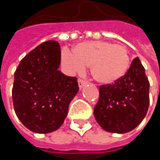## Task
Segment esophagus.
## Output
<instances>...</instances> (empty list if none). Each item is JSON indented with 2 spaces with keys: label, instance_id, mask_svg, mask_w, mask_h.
<instances>
[{
  "label": "esophagus",
  "instance_id": "obj_1",
  "mask_svg": "<svg viewBox=\"0 0 160 160\" xmlns=\"http://www.w3.org/2000/svg\"><path fill=\"white\" fill-rule=\"evenodd\" d=\"M78 83H79V87H80V89H82L85 85H86V81L85 80H78Z\"/></svg>",
  "mask_w": 160,
  "mask_h": 160
}]
</instances>
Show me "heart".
I'll return each instance as SVG.
<instances>
[{"mask_svg": "<svg viewBox=\"0 0 160 160\" xmlns=\"http://www.w3.org/2000/svg\"><path fill=\"white\" fill-rule=\"evenodd\" d=\"M62 65L69 74L82 72L91 66L93 79L102 84H111L125 76L131 66V56L124 45L110 42H84L75 46L74 52L64 49Z\"/></svg>", "mask_w": 160, "mask_h": 160, "instance_id": "obj_1", "label": "heart"}]
</instances>
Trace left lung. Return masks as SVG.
<instances>
[{
  "instance_id": "left-lung-1",
  "label": "left lung",
  "mask_w": 160,
  "mask_h": 160,
  "mask_svg": "<svg viewBox=\"0 0 160 160\" xmlns=\"http://www.w3.org/2000/svg\"><path fill=\"white\" fill-rule=\"evenodd\" d=\"M94 118L103 130L126 133L144 118L149 107V81L138 57L125 76L113 84L100 86Z\"/></svg>"
}]
</instances>
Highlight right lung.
<instances>
[{"label": "right lung", "instance_id": "add662e5", "mask_svg": "<svg viewBox=\"0 0 160 160\" xmlns=\"http://www.w3.org/2000/svg\"><path fill=\"white\" fill-rule=\"evenodd\" d=\"M60 62L59 43L48 41L29 52L15 72L14 108L23 125L33 132L58 130L79 92L77 78L58 70Z\"/></svg>", "mask_w": 160, "mask_h": 160}]
</instances>
